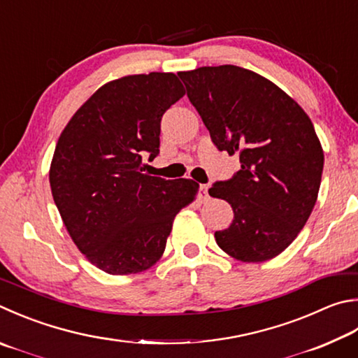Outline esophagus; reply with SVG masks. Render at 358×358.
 I'll return each instance as SVG.
<instances>
[{"mask_svg":"<svg viewBox=\"0 0 358 358\" xmlns=\"http://www.w3.org/2000/svg\"><path fill=\"white\" fill-rule=\"evenodd\" d=\"M208 189H210V186H208V185H200V187H199V199H200V201H208V199H210V194H208Z\"/></svg>","mask_w":358,"mask_h":358,"instance_id":"34e87169","label":"esophagus"}]
</instances>
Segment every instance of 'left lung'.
<instances>
[{"instance_id":"8db88e82","label":"left lung","mask_w":358,"mask_h":358,"mask_svg":"<svg viewBox=\"0 0 358 358\" xmlns=\"http://www.w3.org/2000/svg\"><path fill=\"white\" fill-rule=\"evenodd\" d=\"M187 99L219 150L241 169L210 196L233 208L217 245L244 263L277 257L307 224L320 192L324 152L307 113L264 76L236 66L180 71Z\"/></svg>"}]
</instances>
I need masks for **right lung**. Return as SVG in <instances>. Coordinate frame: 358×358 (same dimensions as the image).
Wrapping results in <instances>:
<instances>
[{"instance_id":"add662e5","label":"right lung","mask_w":358,"mask_h":358,"mask_svg":"<svg viewBox=\"0 0 358 358\" xmlns=\"http://www.w3.org/2000/svg\"><path fill=\"white\" fill-rule=\"evenodd\" d=\"M185 95L175 73L109 81L71 117L55 148L50 186L62 222L90 263L111 275L158 262L173 219L199 185L142 173L159 153L161 117Z\"/></svg>"}]
</instances>
